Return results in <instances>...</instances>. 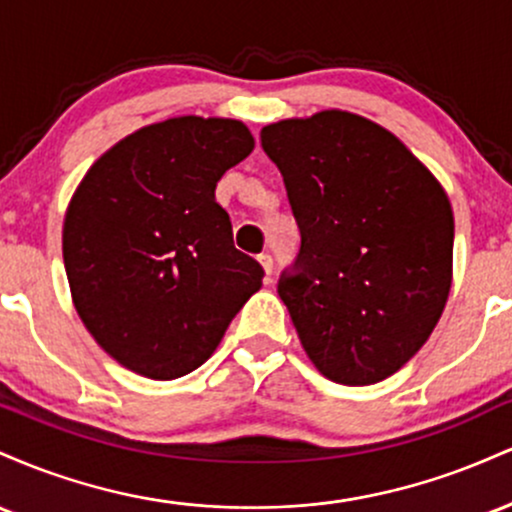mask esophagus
Returning <instances> with one entry per match:
<instances>
[{"label":"esophagus","mask_w":512,"mask_h":512,"mask_svg":"<svg viewBox=\"0 0 512 512\" xmlns=\"http://www.w3.org/2000/svg\"><path fill=\"white\" fill-rule=\"evenodd\" d=\"M257 260H260L262 269H264V276H267V281H269V276H272V272H274V260H272V255H267V252H262V255L257 257Z\"/></svg>","instance_id":"esophagus-1"}]
</instances>
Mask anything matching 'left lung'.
Masks as SVG:
<instances>
[{
  "mask_svg": "<svg viewBox=\"0 0 512 512\" xmlns=\"http://www.w3.org/2000/svg\"><path fill=\"white\" fill-rule=\"evenodd\" d=\"M284 175L301 252L279 296L305 354L339 385H373L409 361L452 284L450 199L392 132L346 110L262 127Z\"/></svg>",
  "mask_w": 512,
  "mask_h": 512,
  "instance_id": "left-lung-1",
  "label": "left lung"
}]
</instances>
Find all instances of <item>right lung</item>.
<instances>
[{"label":"right lung","instance_id":"add662e5","mask_svg":"<svg viewBox=\"0 0 512 512\" xmlns=\"http://www.w3.org/2000/svg\"><path fill=\"white\" fill-rule=\"evenodd\" d=\"M255 149L228 117L182 115L110 146L76 187L62 255L76 313L120 366L151 380L214 354L264 269L233 245L216 182Z\"/></svg>","mask_w":512,"mask_h":512}]
</instances>
